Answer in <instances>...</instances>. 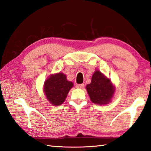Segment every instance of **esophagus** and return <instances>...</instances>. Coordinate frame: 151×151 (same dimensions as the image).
Instances as JSON below:
<instances>
[{
    "label": "esophagus",
    "instance_id": "obj_1",
    "mask_svg": "<svg viewBox=\"0 0 151 151\" xmlns=\"http://www.w3.org/2000/svg\"><path fill=\"white\" fill-rule=\"evenodd\" d=\"M76 87L77 88H83L84 87V84H80V85H76Z\"/></svg>",
    "mask_w": 151,
    "mask_h": 151
}]
</instances>
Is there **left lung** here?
Returning <instances> with one entry per match:
<instances>
[{
    "label": "left lung",
    "instance_id": "obj_1",
    "mask_svg": "<svg viewBox=\"0 0 151 151\" xmlns=\"http://www.w3.org/2000/svg\"><path fill=\"white\" fill-rule=\"evenodd\" d=\"M86 89L91 101L99 105L109 104L115 93V86L111 81L97 70L93 74L91 83L86 86Z\"/></svg>",
    "mask_w": 151,
    "mask_h": 151
}]
</instances>
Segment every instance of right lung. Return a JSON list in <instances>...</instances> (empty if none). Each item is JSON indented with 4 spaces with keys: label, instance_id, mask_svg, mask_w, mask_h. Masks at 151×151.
Wrapping results in <instances>:
<instances>
[{
    "label": "right lung",
    "instance_id": "obj_1",
    "mask_svg": "<svg viewBox=\"0 0 151 151\" xmlns=\"http://www.w3.org/2000/svg\"><path fill=\"white\" fill-rule=\"evenodd\" d=\"M74 84L66 79L63 73L50 75L45 81L43 92L47 101L54 106H59L65 102Z\"/></svg>",
    "mask_w": 151,
    "mask_h": 151
}]
</instances>
